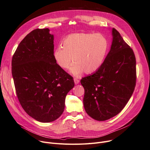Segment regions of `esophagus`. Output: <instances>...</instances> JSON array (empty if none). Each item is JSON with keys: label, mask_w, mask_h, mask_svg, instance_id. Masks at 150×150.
<instances>
[{"label": "esophagus", "mask_w": 150, "mask_h": 150, "mask_svg": "<svg viewBox=\"0 0 150 150\" xmlns=\"http://www.w3.org/2000/svg\"><path fill=\"white\" fill-rule=\"evenodd\" d=\"M74 83L76 85H77V84H78V83H79V81L77 79H74Z\"/></svg>", "instance_id": "34e87169"}]
</instances>
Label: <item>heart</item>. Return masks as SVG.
Returning a JSON list of instances; mask_svg holds the SVG:
<instances>
[{
  "label": "heart",
  "mask_w": 150,
  "mask_h": 150,
  "mask_svg": "<svg viewBox=\"0 0 150 150\" xmlns=\"http://www.w3.org/2000/svg\"><path fill=\"white\" fill-rule=\"evenodd\" d=\"M109 49V42L101 33H77L69 35L62 47L54 50V58L60 68L70 69L74 76L95 73L101 67Z\"/></svg>",
  "instance_id": "1"
}]
</instances>
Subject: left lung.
I'll use <instances>...</instances> for the list:
<instances>
[{"label":"left lung","mask_w":150,"mask_h":150,"mask_svg":"<svg viewBox=\"0 0 150 150\" xmlns=\"http://www.w3.org/2000/svg\"><path fill=\"white\" fill-rule=\"evenodd\" d=\"M110 51L95 73L83 77V106L98 121L117 115L131 98L136 83V61L132 49L113 28Z\"/></svg>","instance_id":"1"}]
</instances>
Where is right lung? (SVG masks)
<instances>
[{"label":"right lung","mask_w":150,"mask_h":150,"mask_svg":"<svg viewBox=\"0 0 150 150\" xmlns=\"http://www.w3.org/2000/svg\"><path fill=\"white\" fill-rule=\"evenodd\" d=\"M54 35L37 28L26 35L14 54L11 73L18 100L28 115L40 122L59 118L73 78L54 58Z\"/></svg>","instance_id":"add662e5"}]
</instances>
